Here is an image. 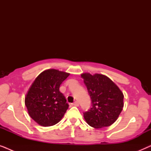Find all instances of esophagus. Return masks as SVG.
Here are the masks:
<instances>
[{"mask_svg":"<svg viewBox=\"0 0 151 151\" xmlns=\"http://www.w3.org/2000/svg\"><path fill=\"white\" fill-rule=\"evenodd\" d=\"M73 105V106H79V103H78L77 101H76V102H74L73 104H72Z\"/></svg>","mask_w":151,"mask_h":151,"instance_id":"obj_1","label":"esophagus"}]
</instances>
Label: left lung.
<instances>
[{"mask_svg":"<svg viewBox=\"0 0 151 151\" xmlns=\"http://www.w3.org/2000/svg\"><path fill=\"white\" fill-rule=\"evenodd\" d=\"M82 78L91 100V108L84 112V118L91 127L100 129L113 124L122 111L124 95L117 86L102 74L82 73Z\"/></svg>","mask_w":151,"mask_h":151,"instance_id":"obj_1","label":"left lung"}]
</instances>
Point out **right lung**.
Segmentation results:
<instances>
[{"mask_svg":"<svg viewBox=\"0 0 151 151\" xmlns=\"http://www.w3.org/2000/svg\"><path fill=\"white\" fill-rule=\"evenodd\" d=\"M69 73L55 69L42 72L33 82L26 95L24 103L29 115L42 127H50L59 122L69 108L60 84Z\"/></svg>","mask_w":151,"mask_h":151,"instance_id":"right-lung-1","label":"right lung"}]
</instances>
